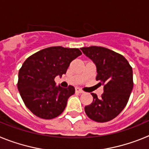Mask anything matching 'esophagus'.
Instances as JSON below:
<instances>
[{
  "label": "esophagus",
  "instance_id": "1",
  "mask_svg": "<svg viewBox=\"0 0 149 149\" xmlns=\"http://www.w3.org/2000/svg\"><path fill=\"white\" fill-rule=\"evenodd\" d=\"M75 92H76V93H84V91H83L82 89H81L80 88H77V87L75 88Z\"/></svg>",
  "mask_w": 149,
  "mask_h": 149
}]
</instances>
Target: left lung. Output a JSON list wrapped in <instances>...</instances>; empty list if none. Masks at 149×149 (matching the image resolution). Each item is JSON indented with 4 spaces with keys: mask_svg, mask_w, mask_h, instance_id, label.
<instances>
[{
    "mask_svg": "<svg viewBox=\"0 0 149 149\" xmlns=\"http://www.w3.org/2000/svg\"><path fill=\"white\" fill-rule=\"evenodd\" d=\"M94 62L97 68L96 81L104 85L100 98L92 93L93 102L85 107L92 120L106 122L113 119L127 104L134 86L132 67L122 55L104 47L91 46L81 48Z\"/></svg>",
    "mask_w": 149,
    "mask_h": 149,
    "instance_id": "obj_1",
    "label": "left lung"
}]
</instances>
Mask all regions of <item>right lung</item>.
Instances as JSON below:
<instances>
[{"instance_id": "obj_1", "label": "right lung", "mask_w": 149, "mask_h": 149, "mask_svg": "<svg viewBox=\"0 0 149 149\" xmlns=\"http://www.w3.org/2000/svg\"><path fill=\"white\" fill-rule=\"evenodd\" d=\"M81 54L78 48L55 46L38 51L24 62L17 86L24 103L34 115L51 119L64 111L74 88L56 86L54 78L66 73L71 62Z\"/></svg>"}]
</instances>
